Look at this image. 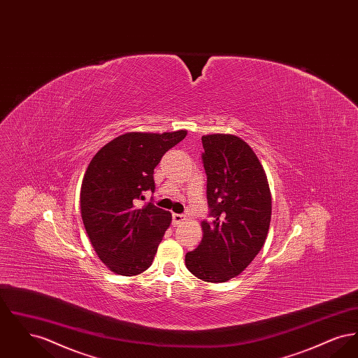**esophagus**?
<instances>
[{"label":"esophagus","mask_w":358,"mask_h":358,"mask_svg":"<svg viewBox=\"0 0 358 358\" xmlns=\"http://www.w3.org/2000/svg\"><path fill=\"white\" fill-rule=\"evenodd\" d=\"M185 220L184 215H178V213H173V225H178Z\"/></svg>","instance_id":"esophagus-1"}]
</instances>
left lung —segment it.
<instances>
[{"label":"left lung","instance_id":"left-lung-1","mask_svg":"<svg viewBox=\"0 0 358 358\" xmlns=\"http://www.w3.org/2000/svg\"><path fill=\"white\" fill-rule=\"evenodd\" d=\"M210 222H201L203 238L185 255L196 278L222 283L243 273L262 250L271 222L267 176L254 150L241 138H201Z\"/></svg>","mask_w":358,"mask_h":358}]
</instances>
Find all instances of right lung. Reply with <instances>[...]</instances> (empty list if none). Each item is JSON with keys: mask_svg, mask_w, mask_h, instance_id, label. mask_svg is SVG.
I'll use <instances>...</instances> for the list:
<instances>
[{"mask_svg": "<svg viewBox=\"0 0 358 358\" xmlns=\"http://www.w3.org/2000/svg\"><path fill=\"white\" fill-rule=\"evenodd\" d=\"M185 136V130L126 133L91 159L82 182L80 212L96 255L113 273L134 276L152 266L171 215L153 203H136L145 200V192H154V168Z\"/></svg>", "mask_w": 358, "mask_h": 358, "instance_id": "obj_1", "label": "right lung"}]
</instances>
